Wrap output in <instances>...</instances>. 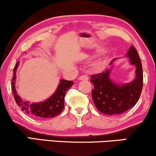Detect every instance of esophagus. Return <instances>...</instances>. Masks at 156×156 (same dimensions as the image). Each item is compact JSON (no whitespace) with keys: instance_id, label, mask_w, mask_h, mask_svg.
I'll list each match as a JSON object with an SVG mask.
<instances>
[{"instance_id":"1","label":"esophagus","mask_w":156,"mask_h":156,"mask_svg":"<svg viewBox=\"0 0 156 156\" xmlns=\"http://www.w3.org/2000/svg\"><path fill=\"white\" fill-rule=\"evenodd\" d=\"M80 80H89V77L87 76H86V75H83V76H81L79 77V78H78Z\"/></svg>"}]
</instances>
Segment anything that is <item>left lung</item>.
<instances>
[{"instance_id":"1","label":"left lung","mask_w":156,"mask_h":156,"mask_svg":"<svg viewBox=\"0 0 156 156\" xmlns=\"http://www.w3.org/2000/svg\"><path fill=\"white\" fill-rule=\"evenodd\" d=\"M131 65L136 67L135 78L126 83H117L110 78L115 58L110 62V68L104 72L91 76L94 85L92 99L99 111L107 115L121 114L134 107L140 99L143 86L142 63L134 46H131L126 53Z\"/></svg>"}]
</instances>
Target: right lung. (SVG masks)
I'll return each instance as SVG.
<instances>
[{
	"label": "right lung",
	"instance_id": "add662e5",
	"mask_svg": "<svg viewBox=\"0 0 156 156\" xmlns=\"http://www.w3.org/2000/svg\"><path fill=\"white\" fill-rule=\"evenodd\" d=\"M19 63L20 62L16 63L14 69L12 82V91L17 105L20 106L22 110H23L26 113L36 119H50L59 115L64 108V100H65L66 91L70 89L74 83L71 80L61 79L55 92L44 102L30 103L27 101H24L19 96L15 87L16 78V73Z\"/></svg>",
	"mask_w": 156,
	"mask_h": 156
}]
</instances>
